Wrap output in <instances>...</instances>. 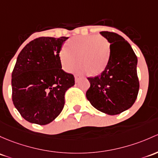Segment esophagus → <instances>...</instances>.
I'll return each instance as SVG.
<instances>
[{
  "label": "esophagus",
  "mask_w": 158,
  "mask_h": 158,
  "mask_svg": "<svg viewBox=\"0 0 158 158\" xmlns=\"http://www.w3.org/2000/svg\"><path fill=\"white\" fill-rule=\"evenodd\" d=\"M79 79H80V77L78 76H75V81H76V82H79Z\"/></svg>",
  "instance_id": "esophagus-1"
}]
</instances>
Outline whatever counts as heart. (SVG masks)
Listing matches in <instances>:
<instances>
[{
  "instance_id": "b5f03b06",
  "label": "heart",
  "mask_w": 158,
  "mask_h": 158,
  "mask_svg": "<svg viewBox=\"0 0 158 158\" xmlns=\"http://www.w3.org/2000/svg\"><path fill=\"white\" fill-rule=\"evenodd\" d=\"M110 45L106 38L97 35H80L67 41L59 51V60L63 69L71 72L77 66L79 73L98 76L105 70L108 64Z\"/></svg>"
}]
</instances>
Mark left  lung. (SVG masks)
<instances>
[{"label":"left lung","instance_id":"1","mask_svg":"<svg viewBox=\"0 0 158 158\" xmlns=\"http://www.w3.org/2000/svg\"><path fill=\"white\" fill-rule=\"evenodd\" d=\"M100 34L110 44V54L105 70L99 76L88 78L90 88L86 98L101 112L117 115L130 108L137 98L138 59L122 36L110 31H101Z\"/></svg>","mask_w":158,"mask_h":158}]
</instances>
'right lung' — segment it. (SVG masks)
Returning a JSON list of instances; mask_svg holds the SVG:
<instances>
[{
	"instance_id": "add662e5",
	"label": "right lung",
	"mask_w": 158,
	"mask_h": 158,
	"mask_svg": "<svg viewBox=\"0 0 158 158\" xmlns=\"http://www.w3.org/2000/svg\"><path fill=\"white\" fill-rule=\"evenodd\" d=\"M68 37H41L26 44L12 73V99L26 120L46 125L64 108L65 92L75 85L73 75L61 68L59 51Z\"/></svg>"
}]
</instances>
